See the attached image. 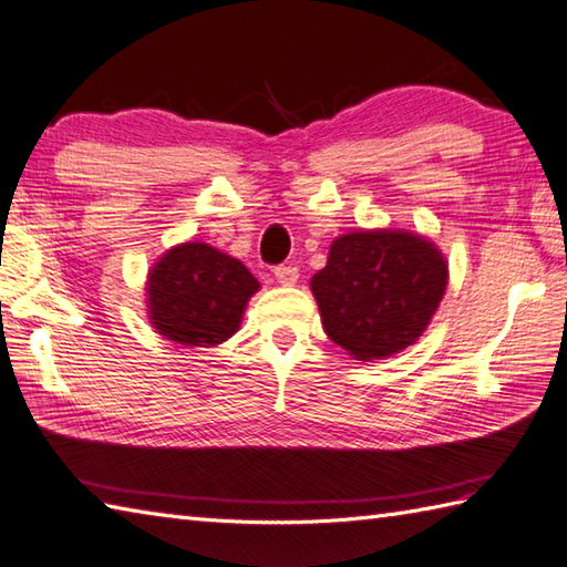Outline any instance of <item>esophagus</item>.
Returning a JSON list of instances; mask_svg holds the SVG:
<instances>
[{"instance_id":"esophagus-1","label":"esophagus","mask_w":567,"mask_h":567,"mask_svg":"<svg viewBox=\"0 0 567 567\" xmlns=\"http://www.w3.org/2000/svg\"><path fill=\"white\" fill-rule=\"evenodd\" d=\"M275 280L285 287H292L299 280V270L295 268V265H277Z\"/></svg>"}]
</instances>
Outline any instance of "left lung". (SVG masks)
Returning <instances> with one entry per match:
<instances>
[{
	"label": "left lung",
	"mask_w": 567,
	"mask_h": 567,
	"mask_svg": "<svg viewBox=\"0 0 567 567\" xmlns=\"http://www.w3.org/2000/svg\"><path fill=\"white\" fill-rule=\"evenodd\" d=\"M445 285L443 252L402 228L339 236L327 268L311 277L323 331L355 360H382L416 343Z\"/></svg>",
	"instance_id": "obj_1"
}]
</instances>
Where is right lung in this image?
Listing matches in <instances>:
<instances>
[{"label":"right lung","mask_w":567,"mask_h":567,"mask_svg":"<svg viewBox=\"0 0 567 567\" xmlns=\"http://www.w3.org/2000/svg\"><path fill=\"white\" fill-rule=\"evenodd\" d=\"M260 282L240 260L189 240L171 248L148 272V319L179 346H219L240 327Z\"/></svg>","instance_id":"add662e5"}]
</instances>
